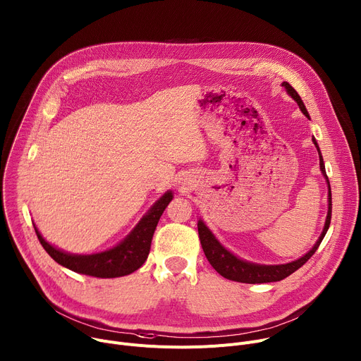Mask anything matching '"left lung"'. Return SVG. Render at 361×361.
Listing matches in <instances>:
<instances>
[{
    "instance_id": "8db88e82",
    "label": "left lung",
    "mask_w": 361,
    "mask_h": 361,
    "mask_svg": "<svg viewBox=\"0 0 361 361\" xmlns=\"http://www.w3.org/2000/svg\"><path fill=\"white\" fill-rule=\"evenodd\" d=\"M286 91L288 92V95H291V98L297 102L301 113L310 120V116H308L304 102L301 99V97L297 94V91L287 82L284 81L281 84ZM313 142L319 151V159H320V170L324 176V178L327 180V185H329V212H327V217H326V224L323 228V233L320 234L317 243L313 245V248L305 252L300 259L287 263V264H277V266H266V264H255V263H250L245 260L238 259L237 255H234L231 251H228L217 238L216 235L212 233V230L204 224L202 220H198V237H200V243L201 247L204 250L205 257L210 262V264L213 266V269L221 274L224 279L227 280H233V281H238V283H247V284H260V283H273V281H280L286 277H288L290 274H293L295 270H298L302 264H305V262L310 260V257L317 251L319 245L322 244L329 227H330V221H331V188H330V183H329V177L326 174V167H324V161H323V156L320 152L319 144L316 141V138L313 137Z\"/></svg>"
}]
</instances>
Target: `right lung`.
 <instances>
[{"mask_svg":"<svg viewBox=\"0 0 361 361\" xmlns=\"http://www.w3.org/2000/svg\"><path fill=\"white\" fill-rule=\"evenodd\" d=\"M171 200V191L163 194V197L154 202L148 213L138 221L134 230L120 244L95 254L81 255L66 252L45 241L38 228L35 226L34 228L44 250L51 255V259L56 260L63 267H67L80 274L99 279L123 277L138 270L147 260L154 231H156L159 220Z\"/></svg>","mask_w":361,"mask_h":361,"instance_id":"add662e5","label":"right lung"}]
</instances>
